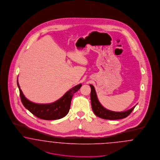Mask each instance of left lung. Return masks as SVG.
<instances>
[{
  "instance_id": "left-lung-1",
  "label": "left lung",
  "mask_w": 160,
  "mask_h": 160,
  "mask_svg": "<svg viewBox=\"0 0 160 160\" xmlns=\"http://www.w3.org/2000/svg\"><path fill=\"white\" fill-rule=\"evenodd\" d=\"M91 92V101L92 108L93 113L96 114L99 118L104 119H108V120H116V119H121L127 117L132 111L135 108V106L133 107L128 110L121 112H113L106 109L102 106L101 103L99 102L95 88L93 85L90 84Z\"/></svg>"
}]
</instances>
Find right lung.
<instances>
[{
  "mask_svg": "<svg viewBox=\"0 0 160 160\" xmlns=\"http://www.w3.org/2000/svg\"><path fill=\"white\" fill-rule=\"evenodd\" d=\"M17 85L23 106L38 118L44 120H56L65 117L68 113L71 101L74 94L79 90L82 84H79L67 92L62 97L50 104H37L27 99L22 91L18 82Z\"/></svg>",
  "mask_w": 160,
  "mask_h": 160,
  "instance_id": "obj_1",
  "label": "right lung"
}]
</instances>
